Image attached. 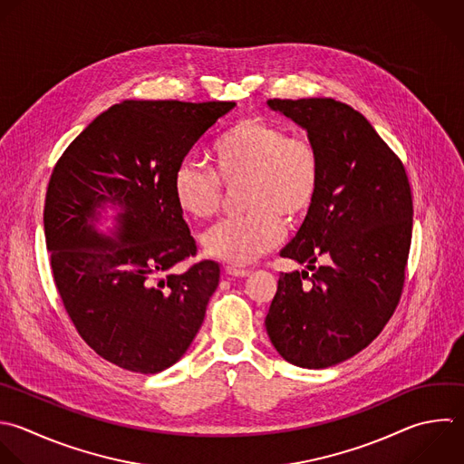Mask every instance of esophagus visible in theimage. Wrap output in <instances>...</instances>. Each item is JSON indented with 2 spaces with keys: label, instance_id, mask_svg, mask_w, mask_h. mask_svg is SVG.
<instances>
[{
  "label": "esophagus",
  "instance_id": "1",
  "mask_svg": "<svg viewBox=\"0 0 464 464\" xmlns=\"http://www.w3.org/2000/svg\"><path fill=\"white\" fill-rule=\"evenodd\" d=\"M225 272H227L228 276H232V277H248V276H250V272H248V270L234 268V266H227V268H225Z\"/></svg>",
  "mask_w": 464,
  "mask_h": 464
}]
</instances>
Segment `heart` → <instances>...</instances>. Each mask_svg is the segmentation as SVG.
I'll use <instances>...</instances> for the list:
<instances>
[{
	"mask_svg": "<svg viewBox=\"0 0 464 464\" xmlns=\"http://www.w3.org/2000/svg\"><path fill=\"white\" fill-rule=\"evenodd\" d=\"M210 168L185 160L172 178L178 208L190 219L218 214L221 185L241 183L245 210L201 237L207 256L234 266L254 263L283 237L285 223L295 225L312 210L321 187V156L304 138H290L285 127L250 116L228 127L212 145Z\"/></svg>",
	"mask_w": 464,
	"mask_h": 464,
	"instance_id": "heart-1",
	"label": "heart"
}]
</instances>
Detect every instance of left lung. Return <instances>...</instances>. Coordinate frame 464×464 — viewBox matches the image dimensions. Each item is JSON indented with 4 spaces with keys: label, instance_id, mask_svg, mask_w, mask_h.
Wrapping results in <instances>:
<instances>
[{
    "label": "left lung",
    "instance_id": "1",
    "mask_svg": "<svg viewBox=\"0 0 464 464\" xmlns=\"http://www.w3.org/2000/svg\"><path fill=\"white\" fill-rule=\"evenodd\" d=\"M268 107L304 129L317 147L321 187L281 250L306 263L312 277L306 270L279 276L265 326L288 362L328 368L366 348L399 303L411 190L401 160L352 107L332 98L268 100ZM315 260L324 265L315 267Z\"/></svg>",
    "mask_w": 464,
    "mask_h": 464
}]
</instances>
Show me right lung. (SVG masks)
<instances>
[{
  "label": "right lung",
  "instance_id": "add662e5",
  "mask_svg": "<svg viewBox=\"0 0 464 464\" xmlns=\"http://www.w3.org/2000/svg\"><path fill=\"white\" fill-rule=\"evenodd\" d=\"M234 102H123L100 114L58 160L44 225L63 306L83 341L120 368L158 373L178 362L203 324L219 265L196 256L172 178ZM119 207L114 238L100 208Z\"/></svg>",
  "mask_w": 464,
  "mask_h": 464
}]
</instances>
